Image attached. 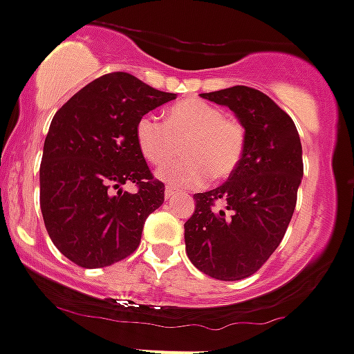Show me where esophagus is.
I'll list each match as a JSON object with an SVG mask.
<instances>
[{"label":"esophagus","instance_id":"obj_1","mask_svg":"<svg viewBox=\"0 0 354 354\" xmlns=\"http://www.w3.org/2000/svg\"><path fill=\"white\" fill-rule=\"evenodd\" d=\"M174 194H176V189H172V187H165V199H170V198H172Z\"/></svg>","mask_w":354,"mask_h":354}]
</instances>
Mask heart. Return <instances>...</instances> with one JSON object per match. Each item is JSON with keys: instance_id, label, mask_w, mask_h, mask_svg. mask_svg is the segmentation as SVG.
<instances>
[{"instance_id": "1", "label": "heart", "mask_w": 354, "mask_h": 354, "mask_svg": "<svg viewBox=\"0 0 354 354\" xmlns=\"http://www.w3.org/2000/svg\"><path fill=\"white\" fill-rule=\"evenodd\" d=\"M139 151L151 165L162 167L177 155L182 145L185 160L156 172V177L177 189L198 187L208 176L229 177L244 155L246 136L239 120L201 100H184L170 106L165 122L145 115L136 125Z\"/></svg>"}]
</instances>
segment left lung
Returning <instances> with one entry per match:
<instances>
[{
	"label": "left lung",
	"instance_id": "8db88e82",
	"mask_svg": "<svg viewBox=\"0 0 354 354\" xmlns=\"http://www.w3.org/2000/svg\"><path fill=\"white\" fill-rule=\"evenodd\" d=\"M201 97L234 111L246 145L227 182L194 194V213L184 223L185 253L203 274L241 281L270 258L288 230L303 178V149L292 118L267 94L234 86Z\"/></svg>",
	"mask_w": 354,
	"mask_h": 354
}]
</instances>
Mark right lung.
<instances>
[{
    "mask_svg": "<svg viewBox=\"0 0 354 354\" xmlns=\"http://www.w3.org/2000/svg\"><path fill=\"white\" fill-rule=\"evenodd\" d=\"M176 97L113 72L87 84L55 113L39 169L41 212L55 246L79 267H108L138 250L165 185L153 178L139 151L136 125ZM125 181L138 191L124 192Z\"/></svg>",
    "mask_w": 354,
    "mask_h": 354,
    "instance_id": "add662e5",
    "label": "right lung"
}]
</instances>
